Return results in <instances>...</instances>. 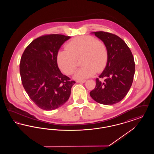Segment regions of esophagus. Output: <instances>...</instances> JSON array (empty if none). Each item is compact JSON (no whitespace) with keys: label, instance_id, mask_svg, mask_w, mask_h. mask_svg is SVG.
<instances>
[{"label":"esophagus","instance_id":"1","mask_svg":"<svg viewBox=\"0 0 154 154\" xmlns=\"http://www.w3.org/2000/svg\"><path fill=\"white\" fill-rule=\"evenodd\" d=\"M86 81V80H77L76 82H81V83H84Z\"/></svg>","mask_w":154,"mask_h":154}]
</instances>
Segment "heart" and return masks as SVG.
<instances>
[{
  "instance_id": "obj_1",
  "label": "heart",
  "mask_w": 154,
  "mask_h": 154,
  "mask_svg": "<svg viewBox=\"0 0 154 154\" xmlns=\"http://www.w3.org/2000/svg\"><path fill=\"white\" fill-rule=\"evenodd\" d=\"M66 49L58 52L57 63L64 73L70 75L75 69L76 58L81 56V64L83 65L74 74L75 79L89 78L106 66L108 60L107 47L93 37L82 36L74 38L66 44Z\"/></svg>"
}]
</instances>
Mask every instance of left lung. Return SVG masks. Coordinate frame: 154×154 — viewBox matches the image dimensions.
Returning a JSON list of instances; mask_svg holds the SVG:
<instances>
[{
    "instance_id": "8db88e82",
    "label": "left lung",
    "mask_w": 154,
    "mask_h": 154,
    "mask_svg": "<svg viewBox=\"0 0 154 154\" xmlns=\"http://www.w3.org/2000/svg\"><path fill=\"white\" fill-rule=\"evenodd\" d=\"M106 45L108 60L96 79V87L90 96L96 102L112 105L121 101L132 86L135 63L132 52L124 41L116 35L102 31L92 32Z\"/></svg>"
}]
</instances>
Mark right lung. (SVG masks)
<instances>
[{"mask_svg":"<svg viewBox=\"0 0 154 154\" xmlns=\"http://www.w3.org/2000/svg\"><path fill=\"white\" fill-rule=\"evenodd\" d=\"M70 38L48 35L32 41L22 54L20 73L30 99L42 110L57 109L69 99L74 81L61 73L57 63L60 48Z\"/></svg>","mask_w":154,"mask_h":154,"instance_id":"add662e5","label":"right lung"}]
</instances>
